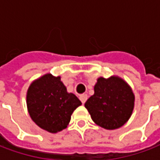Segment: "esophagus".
<instances>
[{"label": "esophagus", "instance_id": "34e87169", "mask_svg": "<svg viewBox=\"0 0 160 160\" xmlns=\"http://www.w3.org/2000/svg\"><path fill=\"white\" fill-rule=\"evenodd\" d=\"M80 99L81 100V102H82V104H85V103H86V101L87 100V94H82V95H80Z\"/></svg>", "mask_w": 160, "mask_h": 160}]
</instances>
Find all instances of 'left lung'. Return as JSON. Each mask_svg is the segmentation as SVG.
Returning a JSON list of instances; mask_svg holds the SVG:
<instances>
[{"mask_svg": "<svg viewBox=\"0 0 160 160\" xmlns=\"http://www.w3.org/2000/svg\"><path fill=\"white\" fill-rule=\"evenodd\" d=\"M91 118L99 127L108 130L119 128L133 113L134 94L130 86L119 76L98 78L94 94L85 103Z\"/></svg>", "mask_w": 160, "mask_h": 160, "instance_id": "obj_1", "label": "left lung"}]
</instances>
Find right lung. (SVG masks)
<instances>
[{"label": "right lung", "instance_id": "1", "mask_svg": "<svg viewBox=\"0 0 160 160\" xmlns=\"http://www.w3.org/2000/svg\"><path fill=\"white\" fill-rule=\"evenodd\" d=\"M26 105L32 120L38 127L56 134L68 127L71 115L81 102L74 94L68 92L61 77L46 73L31 83Z\"/></svg>", "mask_w": 160, "mask_h": 160}]
</instances>
